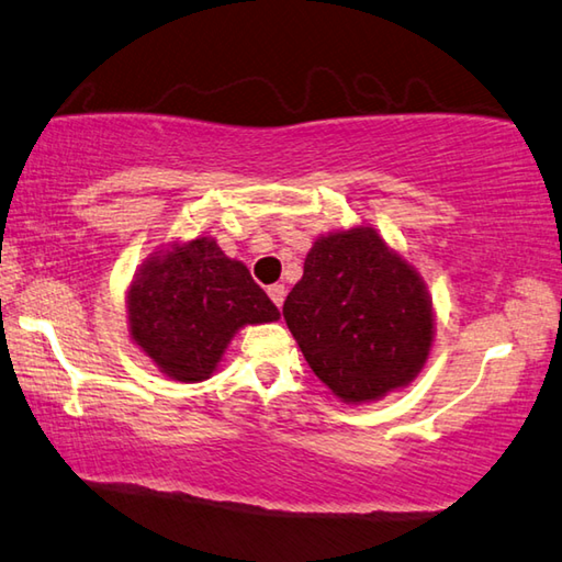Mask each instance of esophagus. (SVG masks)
<instances>
[{
	"mask_svg": "<svg viewBox=\"0 0 562 562\" xmlns=\"http://www.w3.org/2000/svg\"><path fill=\"white\" fill-rule=\"evenodd\" d=\"M266 293H269V299L273 301L276 308L283 306V299H286V286H283V283H273V286L266 289Z\"/></svg>",
	"mask_w": 562,
	"mask_h": 562,
	"instance_id": "1",
	"label": "esophagus"
}]
</instances>
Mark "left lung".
<instances>
[{
  "instance_id": "8db88e82",
  "label": "left lung",
  "mask_w": 562,
  "mask_h": 562,
  "mask_svg": "<svg viewBox=\"0 0 562 562\" xmlns=\"http://www.w3.org/2000/svg\"><path fill=\"white\" fill-rule=\"evenodd\" d=\"M283 318L311 370L348 405L409 385L435 340L422 276L362 224L313 241Z\"/></svg>"
}]
</instances>
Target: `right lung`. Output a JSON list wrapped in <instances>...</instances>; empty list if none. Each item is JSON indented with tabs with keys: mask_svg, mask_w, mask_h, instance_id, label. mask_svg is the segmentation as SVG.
Here are the masks:
<instances>
[{
	"mask_svg": "<svg viewBox=\"0 0 562 562\" xmlns=\"http://www.w3.org/2000/svg\"><path fill=\"white\" fill-rule=\"evenodd\" d=\"M125 303L135 346L180 382L210 378L236 330L281 316L249 269L212 236L155 251L135 273Z\"/></svg>",
	"mask_w": 562,
	"mask_h": 562,
	"instance_id": "right-lung-1",
	"label": "right lung"
}]
</instances>
